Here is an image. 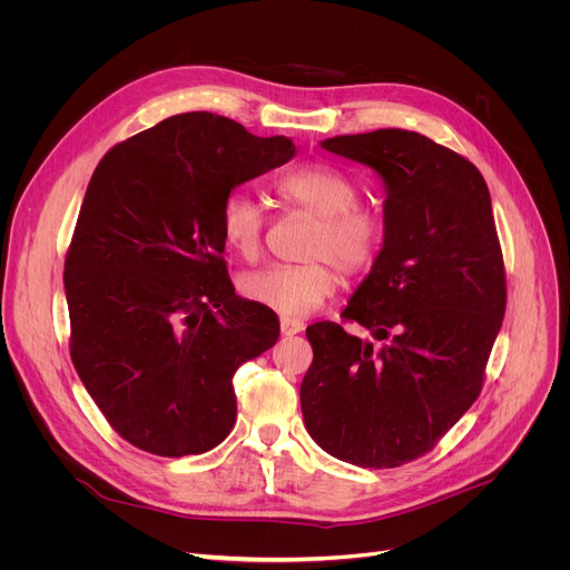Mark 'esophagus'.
Segmentation results:
<instances>
[{
	"label": "esophagus",
	"mask_w": 570,
	"mask_h": 570,
	"mask_svg": "<svg viewBox=\"0 0 570 570\" xmlns=\"http://www.w3.org/2000/svg\"><path fill=\"white\" fill-rule=\"evenodd\" d=\"M279 327H282V335H286V337H293V335H297L305 327V323L301 321V318H291V316H282L279 318Z\"/></svg>",
	"instance_id": "1"
}]
</instances>
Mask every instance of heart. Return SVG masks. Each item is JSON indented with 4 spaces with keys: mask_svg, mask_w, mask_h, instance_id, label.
Segmentation results:
<instances>
[{
    "mask_svg": "<svg viewBox=\"0 0 570 570\" xmlns=\"http://www.w3.org/2000/svg\"><path fill=\"white\" fill-rule=\"evenodd\" d=\"M286 207L316 217L305 254L307 263L269 265L239 279L249 301L286 316L314 312L337 288L340 275L363 273L374 263L383 245V219L370 207L357 205L355 183L331 164H305L286 170L273 185ZM224 243L239 258L256 261L263 247L265 217L245 194L233 191L219 207Z\"/></svg>",
    "mask_w": 570,
    "mask_h": 570,
    "instance_id": "b5f03b06",
    "label": "heart"
}]
</instances>
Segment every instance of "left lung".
Returning a JSON list of instances; mask_svg holds the SVG:
<instances>
[{
    "mask_svg": "<svg viewBox=\"0 0 570 570\" xmlns=\"http://www.w3.org/2000/svg\"><path fill=\"white\" fill-rule=\"evenodd\" d=\"M323 149L383 183V245L340 323L307 327L301 385L309 436L337 460L393 469L430 453L481 395L505 312V273L485 179L404 129L335 136Z\"/></svg>",
    "mask_w": 570,
    "mask_h": 570,
    "instance_id": "obj_1",
    "label": "left lung"
}]
</instances>
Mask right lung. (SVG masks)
Listing matches in <instances>:
<instances>
[{"label":"right lung","mask_w":570,"mask_h":570,"mask_svg":"<svg viewBox=\"0 0 570 570\" xmlns=\"http://www.w3.org/2000/svg\"><path fill=\"white\" fill-rule=\"evenodd\" d=\"M295 157L215 112L173 115L115 145L89 179L65 261L71 361L112 430L161 458L200 455L235 423V370L279 337L239 297L219 207Z\"/></svg>","instance_id":"add662e5"}]
</instances>
